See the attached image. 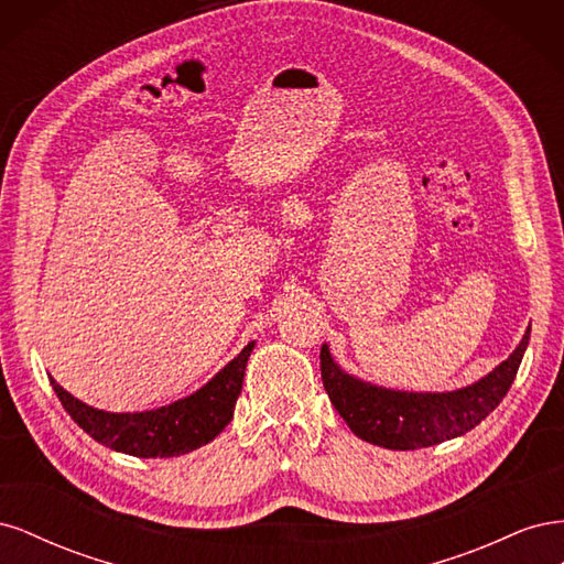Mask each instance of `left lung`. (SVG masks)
<instances>
[{"mask_svg":"<svg viewBox=\"0 0 564 564\" xmlns=\"http://www.w3.org/2000/svg\"><path fill=\"white\" fill-rule=\"evenodd\" d=\"M529 344V329L513 355L473 386L452 392H404L365 383L334 360L329 346L319 350L322 383L348 429L386 449H419L466 435L485 421L513 383Z\"/></svg>","mask_w":564,"mask_h":564,"instance_id":"1","label":"left lung"}]
</instances>
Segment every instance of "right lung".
Listing matches in <instances>:
<instances>
[{
    "mask_svg": "<svg viewBox=\"0 0 564 564\" xmlns=\"http://www.w3.org/2000/svg\"><path fill=\"white\" fill-rule=\"evenodd\" d=\"M251 350L253 344L245 346L232 362H228L193 395L160 409H150V412H104V409L79 402L54 379H51V386H54L65 412L73 416L84 433H89L104 447L141 458L181 456L204 447L230 423L235 402L242 392Z\"/></svg>",
    "mask_w": 564,
    "mask_h": 564,
    "instance_id": "right-lung-1",
    "label": "right lung"
}]
</instances>
